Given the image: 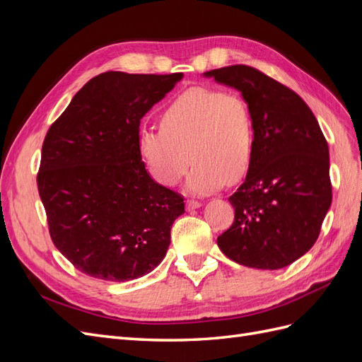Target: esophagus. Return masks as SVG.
Wrapping results in <instances>:
<instances>
[{
	"label": "esophagus",
	"instance_id": "34e87169",
	"mask_svg": "<svg viewBox=\"0 0 362 362\" xmlns=\"http://www.w3.org/2000/svg\"><path fill=\"white\" fill-rule=\"evenodd\" d=\"M185 205H187V210H194V208H199L202 204L199 201H194V199H187V202H185Z\"/></svg>",
	"mask_w": 362,
	"mask_h": 362
}]
</instances>
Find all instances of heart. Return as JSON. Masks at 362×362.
I'll use <instances>...</instances> for the list:
<instances>
[{
	"instance_id": "1",
	"label": "heart",
	"mask_w": 362,
	"mask_h": 362,
	"mask_svg": "<svg viewBox=\"0 0 362 362\" xmlns=\"http://www.w3.org/2000/svg\"><path fill=\"white\" fill-rule=\"evenodd\" d=\"M140 157L151 177L173 187L190 158L193 168L185 189L206 194L228 182H238L255 156V122L240 95L213 87H192L164 108L160 128L141 129Z\"/></svg>"
}]
</instances>
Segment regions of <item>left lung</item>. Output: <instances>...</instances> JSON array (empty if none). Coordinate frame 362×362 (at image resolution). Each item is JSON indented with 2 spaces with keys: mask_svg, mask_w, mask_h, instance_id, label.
<instances>
[{
  "mask_svg": "<svg viewBox=\"0 0 362 362\" xmlns=\"http://www.w3.org/2000/svg\"><path fill=\"white\" fill-rule=\"evenodd\" d=\"M204 76L242 93L255 122L254 161L229 196L234 223L217 245L246 267H286L313 247L332 202L320 125L298 93L255 68L234 64Z\"/></svg>",
  "mask_w": 362,
  "mask_h": 362,
  "instance_id": "8db88e82",
  "label": "left lung"
}]
</instances>
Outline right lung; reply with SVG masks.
Instances as JSON below:
<instances>
[{"label":"right lung","instance_id":"add662e5","mask_svg":"<svg viewBox=\"0 0 362 362\" xmlns=\"http://www.w3.org/2000/svg\"><path fill=\"white\" fill-rule=\"evenodd\" d=\"M181 78L100 74L48 129L39 194L52 243L86 275L133 281L166 257L184 199L151 178L137 140L140 119Z\"/></svg>","mask_w":362,"mask_h":362}]
</instances>
